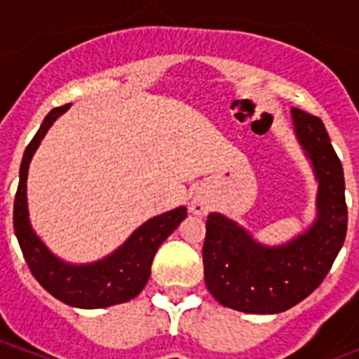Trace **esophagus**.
I'll list each match as a JSON object with an SVG mask.
<instances>
[{
  "mask_svg": "<svg viewBox=\"0 0 359 359\" xmlns=\"http://www.w3.org/2000/svg\"><path fill=\"white\" fill-rule=\"evenodd\" d=\"M208 208H210V203H208L207 196L201 194V192H196L192 199H190V212L196 215H205Z\"/></svg>",
  "mask_w": 359,
  "mask_h": 359,
  "instance_id": "1",
  "label": "esophagus"
}]
</instances>
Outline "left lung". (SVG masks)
Listing matches in <instances>:
<instances>
[{"label":"left lung","instance_id":"1","mask_svg":"<svg viewBox=\"0 0 359 359\" xmlns=\"http://www.w3.org/2000/svg\"><path fill=\"white\" fill-rule=\"evenodd\" d=\"M291 122L318 183L315 221L287 243L269 246L219 212L207 219L205 284L221 306L250 315L282 313L309 297L329 273L347 233L344 167L325 126L294 107Z\"/></svg>","mask_w":359,"mask_h":359}]
</instances>
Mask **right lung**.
I'll list each match as a JSON object with an SVG mask.
<instances>
[{"mask_svg":"<svg viewBox=\"0 0 359 359\" xmlns=\"http://www.w3.org/2000/svg\"><path fill=\"white\" fill-rule=\"evenodd\" d=\"M68 109L69 104L50 111L25 151L14 201V231L32 275L52 297L72 307L100 309L129 302L144 290L151 277L152 259L160 244L187 217V207L182 205L147 219L122 246L95 262L72 264L57 257L32 228L28 217L27 180L30 161L41 140L52 128V123Z\"/></svg>","mask_w":359,"mask_h":359,"instance_id":"obj_1","label":"right lung"}]
</instances>
